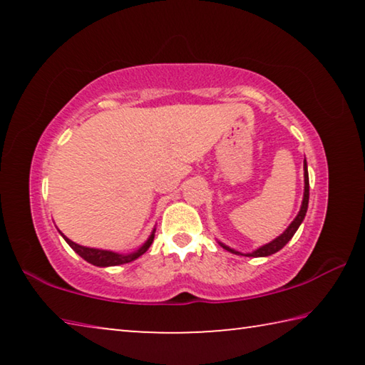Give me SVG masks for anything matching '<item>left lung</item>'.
<instances>
[{"label": "left lung", "mask_w": 365, "mask_h": 365, "mask_svg": "<svg viewBox=\"0 0 365 365\" xmlns=\"http://www.w3.org/2000/svg\"><path fill=\"white\" fill-rule=\"evenodd\" d=\"M307 205H309V174H307V164H306V159H304V196H302V205H301V209H299L298 215H296L294 220L292 222V224L288 225L287 230L283 232V233L280 235V237H277L275 240H272L270 243L261 246V248H257L256 251L248 252V255H242V252H240V251H235V250H232V248H228L227 245L220 243V242H219V245H220L224 250L233 252V255L251 256V257H265V256L275 255L277 251H280V250L283 248V246H285V245L289 242V240L293 238V235H294L296 230H298V228H299L301 222L304 220V215H306V212H307Z\"/></svg>", "instance_id": "1"}]
</instances>
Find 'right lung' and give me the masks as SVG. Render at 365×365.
Instances as JSON below:
<instances>
[{
  "instance_id": "right-lung-1",
  "label": "right lung",
  "mask_w": 365,
  "mask_h": 365,
  "mask_svg": "<svg viewBox=\"0 0 365 365\" xmlns=\"http://www.w3.org/2000/svg\"><path fill=\"white\" fill-rule=\"evenodd\" d=\"M154 232L150 235V238L146 240L143 246H140V248L130 252V255H119V252H114V251H106V250H96V248H86V246H80L77 243H73L72 240H69L67 237H64L63 233V238L67 242V245L71 246V248L77 252L80 257H83L86 262L98 265V267H110V265H120V264H127V262H132L135 259H138L141 255H145L150 248L153 240H154Z\"/></svg>"
}]
</instances>
